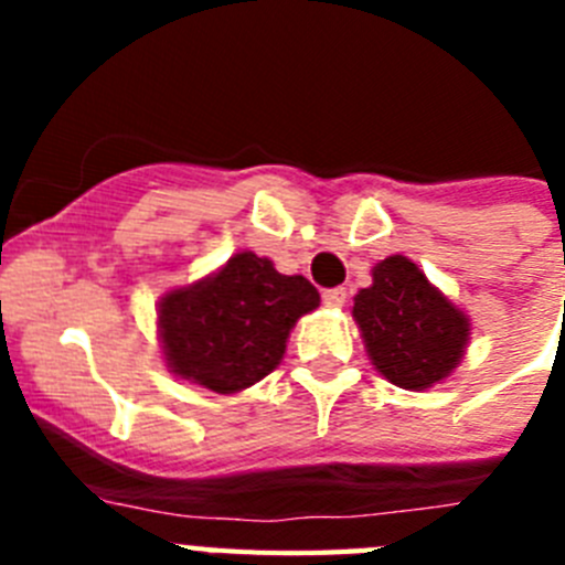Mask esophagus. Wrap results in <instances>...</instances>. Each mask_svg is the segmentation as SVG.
I'll use <instances>...</instances> for the list:
<instances>
[{
	"mask_svg": "<svg viewBox=\"0 0 565 565\" xmlns=\"http://www.w3.org/2000/svg\"><path fill=\"white\" fill-rule=\"evenodd\" d=\"M322 302H326L328 308H342L344 302H348V291H344V288H331V291L322 294Z\"/></svg>",
	"mask_w": 565,
	"mask_h": 565,
	"instance_id": "esophagus-1",
	"label": "esophagus"
}]
</instances>
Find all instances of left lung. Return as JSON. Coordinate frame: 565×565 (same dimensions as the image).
<instances>
[{
    "label": "left lung",
    "instance_id": "1",
    "mask_svg": "<svg viewBox=\"0 0 565 565\" xmlns=\"http://www.w3.org/2000/svg\"><path fill=\"white\" fill-rule=\"evenodd\" d=\"M373 286L353 297V319L373 367L402 391H427L452 376L472 322L404 254L373 266Z\"/></svg>",
    "mask_w": 565,
    "mask_h": 565
}]
</instances>
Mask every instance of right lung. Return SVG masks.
<instances>
[{
    "label": "right lung",
    "instance_id": "1",
    "mask_svg": "<svg viewBox=\"0 0 565 565\" xmlns=\"http://www.w3.org/2000/svg\"><path fill=\"white\" fill-rule=\"evenodd\" d=\"M319 291L268 257L237 252L217 271L158 299V342L169 373L221 396L246 391L282 362L299 317Z\"/></svg>",
    "mask_w": 565,
    "mask_h": 565
}]
</instances>
